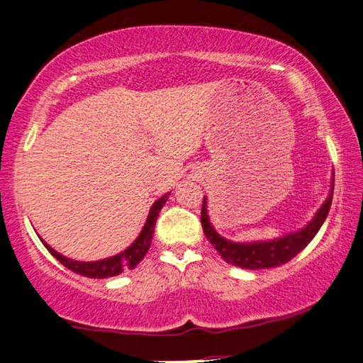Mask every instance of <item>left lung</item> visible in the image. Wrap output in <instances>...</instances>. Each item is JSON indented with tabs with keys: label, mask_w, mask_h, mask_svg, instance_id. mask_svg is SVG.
<instances>
[{
	"label": "left lung",
	"mask_w": 363,
	"mask_h": 363,
	"mask_svg": "<svg viewBox=\"0 0 363 363\" xmlns=\"http://www.w3.org/2000/svg\"><path fill=\"white\" fill-rule=\"evenodd\" d=\"M333 193H334V173L330 178V188L325 199L316 213H314L313 219L309 220L306 225L299 228L293 233H286L275 239L267 240H250V242H235V240L225 239L220 235L209 219L208 214V199L203 198V208H201V224L206 239L211 242V245L219 252L223 260L228 262L230 265L240 267V269L247 270H260V269H275L286 262H290L293 257L298 255L304 247H306L318 230L321 229L323 223L328 218L330 203H333Z\"/></svg>",
	"instance_id": "left-lung-1"
}]
</instances>
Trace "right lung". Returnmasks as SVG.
Listing matches in <instances>:
<instances>
[{
    "label": "right lung",
    "instance_id": "add662e5",
    "mask_svg": "<svg viewBox=\"0 0 363 363\" xmlns=\"http://www.w3.org/2000/svg\"><path fill=\"white\" fill-rule=\"evenodd\" d=\"M170 193H165L164 196H160L154 204L150 206L149 216L145 219L144 228L140 229V233L133 244L129 247H125L123 252L113 255V257H106V259L101 260H91V262H82V260H73L68 259V257L62 255L60 252H57L55 249L44 242L45 249L50 252L52 255L55 257L57 260L60 262L62 265H65L68 270L78 273L82 277H88V278H109V277H116L121 275L124 270H130L134 267L139 265V262L144 259L147 250L150 249V242H152V235H154V228H155V220L159 218L160 209L164 208V204L169 199Z\"/></svg>",
    "mask_w": 363,
    "mask_h": 363
}]
</instances>
